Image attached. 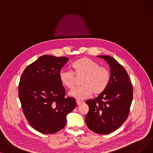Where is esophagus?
<instances>
[{"mask_svg":"<svg viewBox=\"0 0 153 153\" xmlns=\"http://www.w3.org/2000/svg\"><path fill=\"white\" fill-rule=\"evenodd\" d=\"M82 103H83L82 101H81V100H76V103H77L78 105H81Z\"/></svg>","mask_w":153,"mask_h":153,"instance_id":"esophagus-1","label":"esophagus"}]
</instances>
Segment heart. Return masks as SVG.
Wrapping results in <instances>:
<instances>
[{"mask_svg":"<svg viewBox=\"0 0 153 153\" xmlns=\"http://www.w3.org/2000/svg\"><path fill=\"white\" fill-rule=\"evenodd\" d=\"M73 72L63 68L59 72V79L63 86L71 88L75 85V76H81V87L71 90L69 95L79 100L85 99L91 94L99 95L104 91L111 81V72L104 66L87 57L79 58L71 64Z\"/></svg>","mask_w":153,"mask_h":153,"instance_id":"obj_1","label":"heart"}]
</instances>
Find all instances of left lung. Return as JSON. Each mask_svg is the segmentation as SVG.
<instances>
[{"label":"left lung","instance_id":"obj_1","mask_svg":"<svg viewBox=\"0 0 153 153\" xmlns=\"http://www.w3.org/2000/svg\"><path fill=\"white\" fill-rule=\"evenodd\" d=\"M105 59L111 68V81L103 93L86 101L89 111L85 123L89 129L99 134H107L120 127L129 115L133 88L126 70L110 56H97Z\"/></svg>","mask_w":153,"mask_h":153}]
</instances>
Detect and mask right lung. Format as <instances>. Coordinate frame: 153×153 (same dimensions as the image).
<instances>
[{
    "label": "right lung",
    "mask_w": 153,
    "mask_h": 153,
    "mask_svg": "<svg viewBox=\"0 0 153 153\" xmlns=\"http://www.w3.org/2000/svg\"><path fill=\"white\" fill-rule=\"evenodd\" d=\"M69 59L44 55L28 65L21 75L18 94L23 113L34 129L54 134L65 127L66 115L76 105L73 97H65L59 72Z\"/></svg>",
    "instance_id": "right-lung-1"
}]
</instances>
